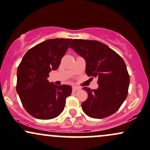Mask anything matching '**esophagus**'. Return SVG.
I'll use <instances>...</instances> for the list:
<instances>
[{
    "label": "esophagus",
    "instance_id": "1",
    "mask_svg": "<svg viewBox=\"0 0 150 150\" xmlns=\"http://www.w3.org/2000/svg\"><path fill=\"white\" fill-rule=\"evenodd\" d=\"M79 90V88H77V87H73V88H72V91L73 92H76Z\"/></svg>",
    "mask_w": 150,
    "mask_h": 150
}]
</instances>
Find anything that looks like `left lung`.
<instances>
[{
    "mask_svg": "<svg viewBox=\"0 0 150 150\" xmlns=\"http://www.w3.org/2000/svg\"><path fill=\"white\" fill-rule=\"evenodd\" d=\"M69 47L86 61V73L98 77V88L83 87L88 98L82 110L93 118H104L117 111L127 96L129 76L122 57L96 40H73Z\"/></svg>",
    "mask_w": 150,
    "mask_h": 150,
    "instance_id": "1",
    "label": "left lung"
}]
</instances>
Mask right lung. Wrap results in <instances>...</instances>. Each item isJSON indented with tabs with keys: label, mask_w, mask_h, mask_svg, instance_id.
<instances>
[{
	"label": "right lung",
	"mask_w": 150,
	"mask_h": 150,
	"mask_svg": "<svg viewBox=\"0 0 150 150\" xmlns=\"http://www.w3.org/2000/svg\"><path fill=\"white\" fill-rule=\"evenodd\" d=\"M71 39L45 40L27 52L17 70V93L28 113L36 118L49 120L62 113L71 86L55 85L47 80L57 70Z\"/></svg>",
	"instance_id": "obj_1"
}]
</instances>
